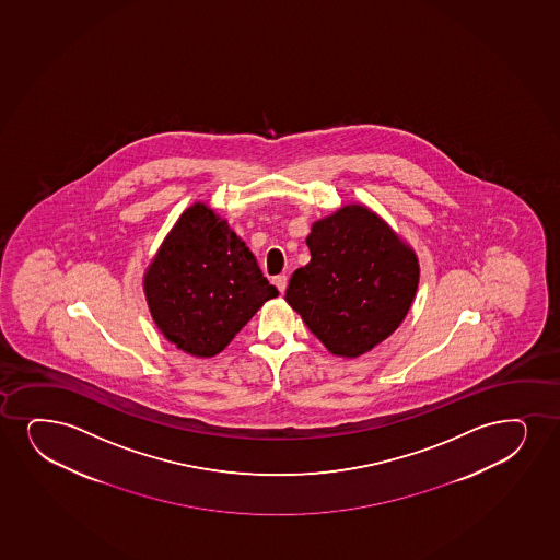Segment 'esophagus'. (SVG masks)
<instances>
[{
    "label": "esophagus",
    "mask_w": 560,
    "mask_h": 560,
    "mask_svg": "<svg viewBox=\"0 0 560 560\" xmlns=\"http://www.w3.org/2000/svg\"><path fill=\"white\" fill-rule=\"evenodd\" d=\"M273 284H276L277 290L283 294L284 290H287V284H289V279H287V276L273 277Z\"/></svg>",
    "instance_id": "1"
}]
</instances>
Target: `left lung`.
Segmentation results:
<instances>
[{"label":"left lung","mask_w":560,"mask_h":560,"mask_svg":"<svg viewBox=\"0 0 560 560\" xmlns=\"http://www.w3.org/2000/svg\"><path fill=\"white\" fill-rule=\"evenodd\" d=\"M311 260L290 277L287 304L320 343L359 359L393 334L419 287V258L387 221L347 203L311 224Z\"/></svg>","instance_id":"8db88e82"}]
</instances>
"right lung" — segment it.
Wrapping results in <instances>:
<instances>
[{
	"label": "right lung",
	"instance_id": "add662e5",
	"mask_svg": "<svg viewBox=\"0 0 560 560\" xmlns=\"http://www.w3.org/2000/svg\"><path fill=\"white\" fill-rule=\"evenodd\" d=\"M152 320L180 351L211 359L276 298L256 258L206 201L180 213L143 276Z\"/></svg>",
	"mask_w": 560,
	"mask_h": 560
}]
</instances>
